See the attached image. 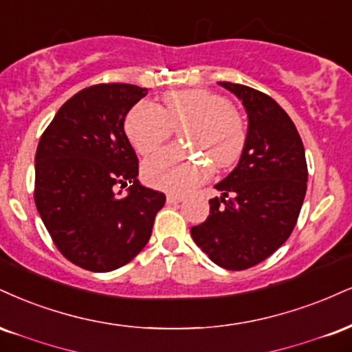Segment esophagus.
<instances>
[{
  "instance_id": "esophagus-1",
  "label": "esophagus",
  "mask_w": 352,
  "mask_h": 352,
  "mask_svg": "<svg viewBox=\"0 0 352 352\" xmlns=\"http://www.w3.org/2000/svg\"><path fill=\"white\" fill-rule=\"evenodd\" d=\"M180 201H184V195H175V193H168L167 195L168 205H173V203H180Z\"/></svg>"
}]
</instances>
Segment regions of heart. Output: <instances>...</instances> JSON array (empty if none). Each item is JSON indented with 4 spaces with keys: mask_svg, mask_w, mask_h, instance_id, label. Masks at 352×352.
<instances>
[{
    "mask_svg": "<svg viewBox=\"0 0 352 352\" xmlns=\"http://www.w3.org/2000/svg\"><path fill=\"white\" fill-rule=\"evenodd\" d=\"M187 122L182 138L190 146L205 151L218 167L231 165L243 152L244 126L224 96L203 88L175 90L164 95V108L142 101L126 118V134L139 154L159 149L173 128ZM211 165L180 151L165 149L144 164L142 177L152 187L184 193L210 175Z\"/></svg>",
    "mask_w": 352,
    "mask_h": 352,
    "instance_id": "obj_1",
    "label": "heart"
}]
</instances>
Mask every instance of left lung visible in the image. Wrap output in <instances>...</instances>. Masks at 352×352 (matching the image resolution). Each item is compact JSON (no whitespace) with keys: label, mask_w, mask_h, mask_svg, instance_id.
<instances>
[{"label":"left lung","mask_w":352,"mask_h":352,"mask_svg":"<svg viewBox=\"0 0 352 352\" xmlns=\"http://www.w3.org/2000/svg\"><path fill=\"white\" fill-rule=\"evenodd\" d=\"M243 101L248 135L239 164L214 185L205 223L190 232L214 264L244 270L289 239L307 193L305 149L294 121L275 100L251 87L219 82Z\"/></svg>","instance_id":"obj_1"}]
</instances>
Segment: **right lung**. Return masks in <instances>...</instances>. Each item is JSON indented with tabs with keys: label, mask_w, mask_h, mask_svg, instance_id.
<instances>
[{
	"label": "right lung",
	"mask_w": 352,
	"mask_h": 352,
	"mask_svg": "<svg viewBox=\"0 0 352 352\" xmlns=\"http://www.w3.org/2000/svg\"><path fill=\"white\" fill-rule=\"evenodd\" d=\"M147 88L100 83L62 104L36 151L34 201L63 257L91 272L128 264L151 238L165 195L139 184L124 118ZM131 184L120 197L116 187Z\"/></svg>",
	"instance_id": "1"
}]
</instances>
